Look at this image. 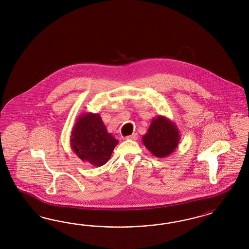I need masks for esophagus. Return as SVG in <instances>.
Masks as SVG:
<instances>
[{
  "label": "esophagus",
  "instance_id": "1",
  "mask_svg": "<svg viewBox=\"0 0 249 249\" xmlns=\"http://www.w3.org/2000/svg\"><path fill=\"white\" fill-rule=\"evenodd\" d=\"M138 138V134L137 133H133L131 135L127 136L126 137V140H131V141H136Z\"/></svg>",
  "mask_w": 249,
  "mask_h": 249
}]
</instances>
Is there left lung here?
<instances>
[{
    "mask_svg": "<svg viewBox=\"0 0 249 249\" xmlns=\"http://www.w3.org/2000/svg\"><path fill=\"white\" fill-rule=\"evenodd\" d=\"M180 139L175 122L159 115L152 119L147 132L142 136V142L154 156L165 158L175 151Z\"/></svg>",
    "mask_w": 249,
    "mask_h": 249,
    "instance_id": "8db88e82",
    "label": "left lung"
}]
</instances>
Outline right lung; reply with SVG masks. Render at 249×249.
Here are the masks:
<instances>
[{
  "label": "right lung",
  "mask_w": 249,
  "mask_h": 249,
  "mask_svg": "<svg viewBox=\"0 0 249 249\" xmlns=\"http://www.w3.org/2000/svg\"><path fill=\"white\" fill-rule=\"evenodd\" d=\"M114 136L107 132L99 114H81L70 136L71 149L83 161L92 165H104L110 159L116 145Z\"/></svg>",
  "instance_id": "right-lung-1"
}]
</instances>
